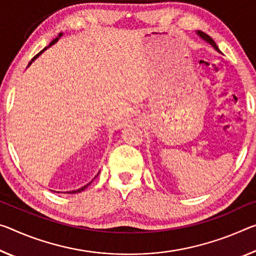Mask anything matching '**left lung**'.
<instances>
[{
  "mask_svg": "<svg viewBox=\"0 0 256 256\" xmlns=\"http://www.w3.org/2000/svg\"><path fill=\"white\" fill-rule=\"evenodd\" d=\"M197 33H198V35H200V38H204L205 40H206V42H208L210 44V46H212L214 48H216V51H218V52H220V50H218V48L216 46V42H214V40H212V38H210V36H208V34H205V33H202V30H198L197 32Z\"/></svg>",
  "mask_w": 256,
  "mask_h": 256,
  "instance_id": "8db88e82",
  "label": "left lung"
}]
</instances>
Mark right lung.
Returning <instances> with one entry per match:
<instances>
[{
	"label": "right lung",
	"instance_id": "obj_1",
	"mask_svg": "<svg viewBox=\"0 0 256 256\" xmlns=\"http://www.w3.org/2000/svg\"><path fill=\"white\" fill-rule=\"evenodd\" d=\"M62 33H60V34H59V36H58V38H54V40H52V42L50 43V46H52V44H54V43L56 42V40H58V38H60V36H62ZM46 48H43V50H42V51H40V52H38V54H36V56H34V58H33V59H32V62H33V60H34V59H36V58H38V56H40V54H42V52H43L44 50H46ZM91 182H92V181H91ZM91 182H90V184H85L84 186H82V188H80V189H76V190H72V192H68V194H77V192H82V190H84L85 188H86V186H88V184H91Z\"/></svg>",
	"mask_w": 256,
	"mask_h": 256
}]
</instances>
